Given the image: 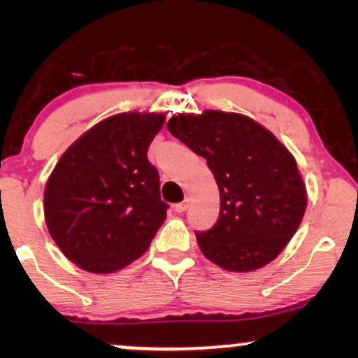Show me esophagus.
Returning <instances> with one entry per match:
<instances>
[{"mask_svg":"<svg viewBox=\"0 0 358 358\" xmlns=\"http://www.w3.org/2000/svg\"><path fill=\"white\" fill-rule=\"evenodd\" d=\"M189 205H190V199L189 197H185L182 202H179V203H176L174 205V210L178 213H182V212H185V210L189 208Z\"/></svg>","mask_w":358,"mask_h":358,"instance_id":"34e87169","label":"esophagus"}]
</instances>
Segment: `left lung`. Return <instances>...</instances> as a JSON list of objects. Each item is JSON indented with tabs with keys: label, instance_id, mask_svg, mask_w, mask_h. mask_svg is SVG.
<instances>
[{
	"label": "left lung",
	"instance_id": "1",
	"mask_svg": "<svg viewBox=\"0 0 358 358\" xmlns=\"http://www.w3.org/2000/svg\"><path fill=\"white\" fill-rule=\"evenodd\" d=\"M168 130L207 159L220 189L218 222L195 233L203 256L231 272L273 261L306 210V189L290 151L257 122L233 112L179 114Z\"/></svg>",
	"mask_w": 358,
	"mask_h": 358
}]
</instances>
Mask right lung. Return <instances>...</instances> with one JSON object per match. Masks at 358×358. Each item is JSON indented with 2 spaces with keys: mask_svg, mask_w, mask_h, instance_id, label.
<instances>
[{
  "mask_svg": "<svg viewBox=\"0 0 358 358\" xmlns=\"http://www.w3.org/2000/svg\"><path fill=\"white\" fill-rule=\"evenodd\" d=\"M163 114H117L76 140L45 187L47 228L76 266L109 273L148 249L169 205L161 200L148 146Z\"/></svg>",
  "mask_w": 358,
  "mask_h": 358,
  "instance_id": "add662e5",
  "label": "right lung"
}]
</instances>
